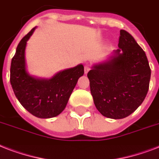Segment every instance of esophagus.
Wrapping results in <instances>:
<instances>
[{"label": "esophagus", "instance_id": "esophagus-1", "mask_svg": "<svg viewBox=\"0 0 159 159\" xmlns=\"http://www.w3.org/2000/svg\"><path fill=\"white\" fill-rule=\"evenodd\" d=\"M90 69H91V65L90 64H86L84 67V72L85 73H87V72H89Z\"/></svg>", "mask_w": 159, "mask_h": 159}]
</instances>
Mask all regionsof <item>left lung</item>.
Returning <instances> with one entry per match:
<instances>
[{"mask_svg": "<svg viewBox=\"0 0 159 159\" xmlns=\"http://www.w3.org/2000/svg\"><path fill=\"white\" fill-rule=\"evenodd\" d=\"M120 34L118 49L87 73L95 106L115 120L125 118L142 104L151 76L144 51L127 31Z\"/></svg>", "mask_w": 159, "mask_h": 159, "instance_id": "1", "label": "left lung"}]
</instances>
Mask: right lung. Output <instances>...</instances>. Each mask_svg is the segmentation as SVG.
<instances>
[{"mask_svg":"<svg viewBox=\"0 0 159 159\" xmlns=\"http://www.w3.org/2000/svg\"><path fill=\"white\" fill-rule=\"evenodd\" d=\"M33 28L19 43L11 60V87L16 98L25 109L39 118H52L65 109L77 80L84 74V67L79 64L57 72L50 79L37 78L26 70V43L33 34Z\"/></svg>","mask_w":159,"mask_h":159,"instance_id":"1","label":"right lung"}]
</instances>
